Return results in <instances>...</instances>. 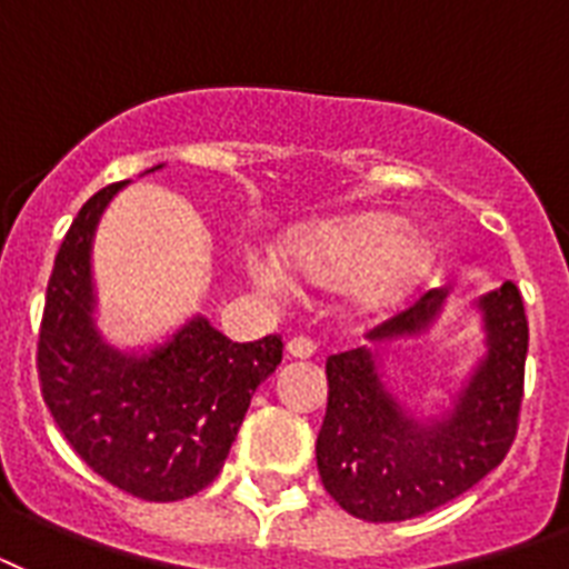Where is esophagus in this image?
I'll return each mask as SVG.
<instances>
[{"label":"esophagus","mask_w":569,"mask_h":569,"mask_svg":"<svg viewBox=\"0 0 569 569\" xmlns=\"http://www.w3.org/2000/svg\"><path fill=\"white\" fill-rule=\"evenodd\" d=\"M286 355L292 360H307V357L316 355V342L310 337H295L289 346H286Z\"/></svg>","instance_id":"34e87169"}]
</instances>
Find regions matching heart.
<instances>
[{
	"instance_id": "b5f03b06",
	"label": "heart",
	"mask_w": 569,
	"mask_h": 569,
	"mask_svg": "<svg viewBox=\"0 0 569 569\" xmlns=\"http://www.w3.org/2000/svg\"><path fill=\"white\" fill-rule=\"evenodd\" d=\"M286 259L312 283H351L357 307L380 312L422 280L431 266V248L401 214L357 212L298 230L286 244ZM250 271L274 292L289 283L271 259H259Z\"/></svg>"
}]
</instances>
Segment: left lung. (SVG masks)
<instances>
[{
    "instance_id": "8db88e82",
    "label": "left lung",
    "mask_w": 569,
    "mask_h": 569,
    "mask_svg": "<svg viewBox=\"0 0 569 569\" xmlns=\"http://www.w3.org/2000/svg\"><path fill=\"white\" fill-rule=\"evenodd\" d=\"M446 292H428L369 333H419L437 319ZM487 357L446 419L419 425L398 407L378 375V348L328 357V413L316 440L321 485L339 508L369 522H401L458 499L496 469L520 425L529 321L513 280L478 301Z\"/></svg>"
}]
</instances>
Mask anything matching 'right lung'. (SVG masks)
<instances>
[{"mask_svg": "<svg viewBox=\"0 0 569 569\" xmlns=\"http://www.w3.org/2000/svg\"><path fill=\"white\" fill-rule=\"evenodd\" d=\"M120 186L79 209L56 253L38 337L40 392L97 476L147 502H177L221 472L250 398L283 360V339L230 342L191 319L147 357L106 346L91 319V239Z\"/></svg>", "mask_w": 569, "mask_h": 569, "instance_id": "right-lung-1", "label": "right lung"}]
</instances>
